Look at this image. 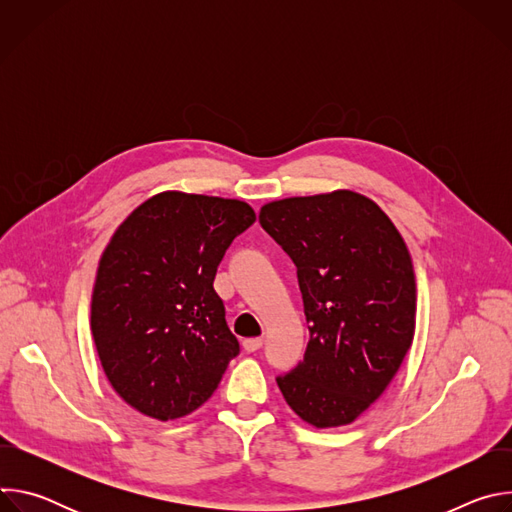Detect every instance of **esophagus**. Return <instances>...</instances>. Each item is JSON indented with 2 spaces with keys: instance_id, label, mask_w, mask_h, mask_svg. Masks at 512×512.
<instances>
[{
  "instance_id": "esophagus-1",
  "label": "esophagus",
  "mask_w": 512,
  "mask_h": 512,
  "mask_svg": "<svg viewBox=\"0 0 512 512\" xmlns=\"http://www.w3.org/2000/svg\"><path fill=\"white\" fill-rule=\"evenodd\" d=\"M261 346H263V338H245L243 340V348L247 352H257Z\"/></svg>"
}]
</instances>
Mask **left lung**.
<instances>
[{"mask_svg": "<svg viewBox=\"0 0 512 512\" xmlns=\"http://www.w3.org/2000/svg\"><path fill=\"white\" fill-rule=\"evenodd\" d=\"M261 227L298 267L310 342L277 377L314 427L352 423L389 387L415 332V273L391 218L352 190L269 202Z\"/></svg>", "mask_w": 512, "mask_h": 512, "instance_id": "left-lung-1", "label": "left lung"}]
</instances>
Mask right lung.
<instances>
[{"instance_id":"obj_1","label":"right lung","mask_w":512,"mask_h":512,"mask_svg":"<svg viewBox=\"0 0 512 512\" xmlns=\"http://www.w3.org/2000/svg\"><path fill=\"white\" fill-rule=\"evenodd\" d=\"M255 218L235 198L170 190L139 204L111 237L91 330L111 387L139 413L160 421L192 413L239 354L212 283Z\"/></svg>"}]
</instances>
